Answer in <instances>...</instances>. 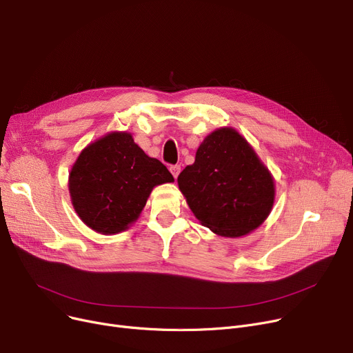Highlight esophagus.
I'll use <instances>...</instances> for the list:
<instances>
[{"label": "esophagus", "instance_id": "esophagus-1", "mask_svg": "<svg viewBox=\"0 0 353 353\" xmlns=\"http://www.w3.org/2000/svg\"><path fill=\"white\" fill-rule=\"evenodd\" d=\"M180 170H181L180 164H174V165H170V172H172V174L174 176V179H177V176H179Z\"/></svg>", "mask_w": 353, "mask_h": 353}]
</instances>
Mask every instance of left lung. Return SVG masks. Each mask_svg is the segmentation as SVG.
I'll use <instances>...</instances> for the list:
<instances>
[{
	"mask_svg": "<svg viewBox=\"0 0 353 353\" xmlns=\"http://www.w3.org/2000/svg\"><path fill=\"white\" fill-rule=\"evenodd\" d=\"M179 189L203 226L225 237H240L268 219L274 181L252 145L232 127L210 133L194 163L179 177Z\"/></svg>",
	"mask_w": 353,
	"mask_h": 353,
	"instance_id": "left-lung-1",
	"label": "left lung"
}]
</instances>
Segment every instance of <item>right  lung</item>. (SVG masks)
<instances>
[{"mask_svg":"<svg viewBox=\"0 0 353 353\" xmlns=\"http://www.w3.org/2000/svg\"><path fill=\"white\" fill-rule=\"evenodd\" d=\"M174 181L157 159L148 157L127 132H113L88 144L74 163L68 190L74 210L101 234L128 229L152 190Z\"/></svg>","mask_w":353,"mask_h":353,"instance_id":"1","label":"right lung"}]
</instances>
